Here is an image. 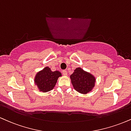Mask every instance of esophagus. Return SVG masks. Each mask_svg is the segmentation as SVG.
<instances>
[{
    "label": "esophagus",
    "mask_w": 131,
    "mask_h": 131,
    "mask_svg": "<svg viewBox=\"0 0 131 131\" xmlns=\"http://www.w3.org/2000/svg\"><path fill=\"white\" fill-rule=\"evenodd\" d=\"M62 72H63V74L64 75H67V71L66 70H63L62 71Z\"/></svg>",
    "instance_id": "34e87169"
}]
</instances>
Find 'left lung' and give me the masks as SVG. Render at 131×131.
Masks as SVG:
<instances>
[{
    "label": "left lung",
    "instance_id": "left-lung-1",
    "mask_svg": "<svg viewBox=\"0 0 131 131\" xmlns=\"http://www.w3.org/2000/svg\"><path fill=\"white\" fill-rule=\"evenodd\" d=\"M70 78L74 89L82 94H86L91 91L95 83V78L93 75L81 68H77L71 75Z\"/></svg>",
    "mask_w": 131,
    "mask_h": 131
}]
</instances>
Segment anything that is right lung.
<instances>
[{"label":"right lung","instance_id":"right-lung-1","mask_svg":"<svg viewBox=\"0 0 131 131\" xmlns=\"http://www.w3.org/2000/svg\"><path fill=\"white\" fill-rule=\"evenodd\" d=\"M61 75V72L58 71L53 72L49 67H46L37 74L35 82L41 91L47 92L54 88L58 78Z\"/></svg>","mask_w":131,"mask_h":131}]
</instances>
